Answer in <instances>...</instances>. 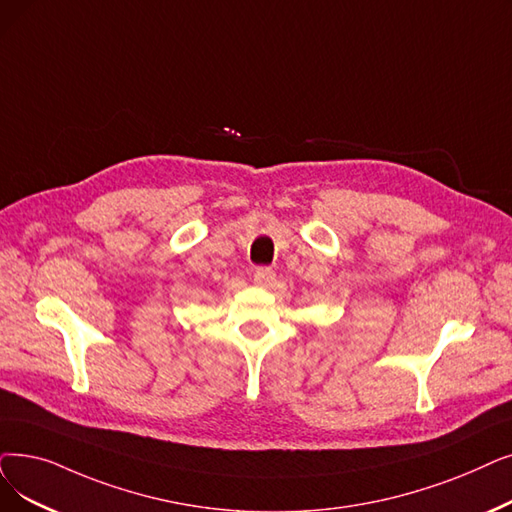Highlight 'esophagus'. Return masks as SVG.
I'll list each match as a JSON object with an SVG mask.
<instances>
[{
  "instance_id": "34e87169",
  "label": "esophagus",
  "mask_w": 512,
  "mask_h": 512,
  "mask_svg": "<svg viewBox=\"0 0 512 512\" xmlns=\"http://www.w3.org/2000/svg\"><path fill=\"white\" fill-rule=\"evenodd\" d=\"M253 280H255V284H257V286L268 288V286H272V284H274L276 274H274V270H272V268H257V270H255Z\"/></svg>"
}]
</instances>
